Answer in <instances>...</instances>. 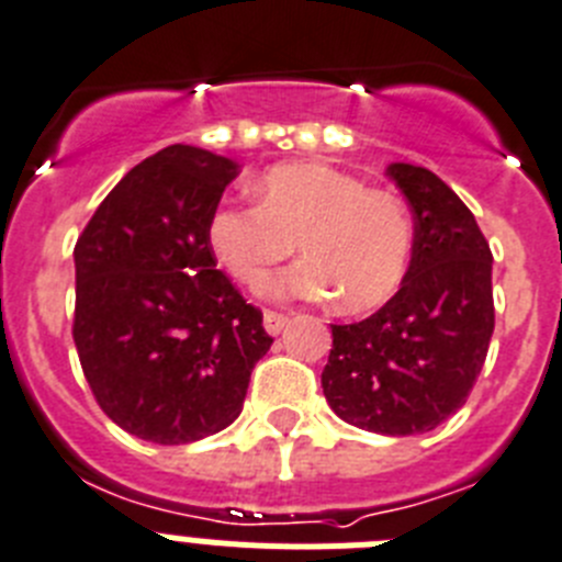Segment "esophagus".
<instances>
[{
    "mask_svg": "<svg viewBox=\"0 0 562 562\" xmlns=\"http://www.w3.org/2000/svg\"><path fill=\"white\" fill-rule=\"evenodd\" d=\"M262 325H266L268 334L277 336L282 334V328L288 325V316L280 314V311H266V314H262Z\"/></svg>",
    "mask_w": 562,
    "mask_h": 562,
    "instance_id": "obj_1",
    "label": "esophagus"
}]
</instances>
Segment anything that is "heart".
Returning <instances> with one entry per match:
<instances>
[{"label":"heart","instance_id":"b5f03b06","mask_svg":"<svg viewBox=\"0 0 562 562\" xmlns=\"http://www.w3.org/2000/svg\"><path fill=\"white\" fill-rule=\"evenodd\" d=\"M257 206L223 203L209 217V246L234 280L257 282L294 251L305 260L268 277L271 300H330L364 314L396 294L413 251L407 206L336 166L280 164L257 180Z\"/></svg>","mask_w":562,"mask_h":562}]
</instances>
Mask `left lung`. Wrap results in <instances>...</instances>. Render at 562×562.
<instances>
[{
    "label": "left lung",
    "instance_id": "left-lung-1",
    "mask_svg": "<svg viewBox=\"0 0 562 562\" xmlns=\"http://www.w3.org/2000/svg\"><path fill=\"white\" fill-rule=\"evenodd\" d=\"M413 209V257L396 296L353 325H330L322 370L330 409L382 436L429 432L463 407L486 362L492 251L463 200L424 166L390 164Z\"/></svg>",
    "mask_w": 562,
    "mask_h": 562
}]
</instances>
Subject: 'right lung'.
I'll return each instance as SVG.
<instances>
[{
  "label": "right lung",
  "instance_id": "obj_1",
  "mask_svg": "<svg viewBox=\"0 0 562 562\" xmlns=\"http://www.w3.org/2000/svg\"><path fill=\"white\" fill-rule=\"evenodd\" d=\"M237 175L232 158L166 146L121 178L72 251L78 362L101 409L144 441L226 429L274 341L209 246Z\"/></svg>",
  "mask_w": 562,
  "mask_h": 562
}]
</instances>
